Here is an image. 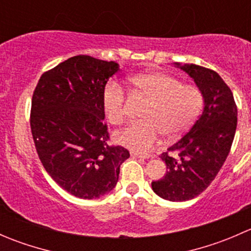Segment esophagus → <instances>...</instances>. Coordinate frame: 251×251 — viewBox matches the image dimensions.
<instances>
[{"mask_svg": "<svg viewBox=\"0 0 251 251\" xmlns=\"http://www.w3.org/2000/svg\"><path fill=\"white\" fill-rule=\"evenodd\" d=\"M131 156H132V158H146V156L142 155V154L135 153V151H132V153H131Z\"/></svg>", "mask_w": 251, "mask_h": 251, "instance_id": "34e87169", "label": "esophagus"}]
</instances>
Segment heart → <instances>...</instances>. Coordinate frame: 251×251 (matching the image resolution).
<instances>
[{
	"label": "heart",
	"mask_w": 251,
	"mask_h": 251,
	"mask_svg": "<svg viewBox=\"0 0 251 251\" xmlns=\"http://www.w3.org/2000/svg\"><path fill=\"white\" fill-rule=\"evenodd\" d=\"M133 92L149 100L136 123L115 135V140L138 153H148L160 141L177 140L192 127L203 107L201 88L182 83L177 77L161 72H149L130 78ZM102 107L111 125L127 120L126 93L118 81H109L102 92Z\"/></svg>",
	"instance_id": "1"
}]
</instances>
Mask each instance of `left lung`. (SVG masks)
Masks as SVG:
<instances>
[{
    "label": "left lung",
    "mask_w": 251,
    "mask_h": 251,
    "mask_svg": "<svg viewBox=\"0 0 251 251\" xmlns=\"http://www.w3.org/2000/svg\"><path fill=\"white\" fill-rule=\"evenodd\" d=\"M176 65L201 88L204 110L188 132L161 154L166 174L151 182V188L166 201H186L205 191L226 161L237 128V105L216 72L196 64Z\"/></svg>",
    "instance_id": "left-lung-1"
}]
</instances>
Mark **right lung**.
Masks as SVG:
<instances>
[{"mask_svg": "<svg viewBox=\"0 0 251 251\" xmlns=\"http://www.w3.org/2000/svg\"><path fill=\"white\" fill-rule=\"evenodd\" d=\"M119 64L75 55L40 77L31 100L30 127L39 158L53 181L81 199L116 186L126 148L109 146L102 92Z\"/></svg>", "mask_w": 251, "mask_h": 251, "instance_id": "right-lung-1", "label": "right lung"}]
</instances>
